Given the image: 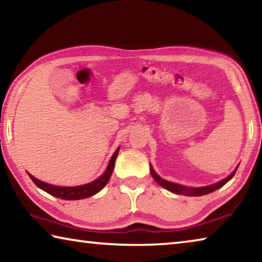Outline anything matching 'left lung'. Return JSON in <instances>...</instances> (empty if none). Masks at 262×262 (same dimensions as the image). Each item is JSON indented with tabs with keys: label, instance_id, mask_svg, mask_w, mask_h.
I'll return each mask as SVG.
<instances>
[{
	"label": "left lung",
	"instance_id": "left-lung-1",
	"mask_svg": "<svg viewBox=\"0 0 262 262\" xmlns=\"http://www.w3.org/2000/svg\"><path fill=\"white\" fill-rule=\"evenodd\" d=\"M238 168V166H237ZM237 168L234 170L231 174L227 178L219 181V183L216 184H212L209 186H205V187H186V186L183 185H179V184H174V183H171V181H167L165 179H163L159 177L156 172L154 171L152 166H150V172H151V176L152 178L155 179V181L159 185L162 186L167 190H170L172 193H176V194H181V195H187V196H201V195H206V194H209L211 192H214V190L221 188L222 186H224L225 184L228 183L230 179H232V177L236 173Z\"/></svg>",
	"mask_w": 262,
	"mask_h": 262
}]
</instances>
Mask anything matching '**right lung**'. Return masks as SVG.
<instances>
[{
	"label": "right lung",
	"mask_w": 262,
	"mask_h": 262,
	"mask_svg": "<svg viewBox=\"0 0 262 262\" xmlns=\"http://www.w3.org/2000/svg\"><path fill=\"white\" fill-rule=\"evenodd\" d=\"M119 149L120 148L115 150L113 156L111 157V161L108 163L107 168H106V171L104 172V174H101L98 179L94 180L92 183H89L85 185L73 186V187H62V186H54V185L43 183V181L38 180L30 173L28 174L39 188L45 190V192L53 195V196L63 199V200H81V199H85L97 194L99 190H101L105 187L106 184L108 183L111 176H112L114 163L119 154Z\"/></svg>",
	"instance_id": "right-lung-1"
}]
</instances>
